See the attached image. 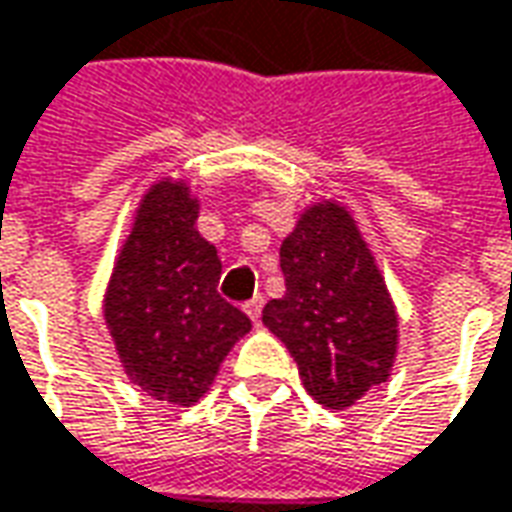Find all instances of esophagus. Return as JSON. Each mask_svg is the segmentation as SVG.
Returning a JSON list of instances; mask_svg holds the SVG:
<instances>
[{"mask_svg":"<svg viewBox=\"0 0 512 512\" xmlns=\"http://www.w3.org/2000/svg\"><path fill=\"white\" fill-rule=\"evenodd\" d=\"M262 307H264V298L262 296H253L250 301H245V312L250 315V321L256 324L259 321V315H262Z\"/></svg>","mask_w":512,"mask_h":512,"instance_id":"esophagus-1","label":"esophagus"}]
</instances>
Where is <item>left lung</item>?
<instances>
[{
	"label": "left lung",
	"instance_id": "left-lung-1",
	"mask_svg": "<svg viewBox=\"0 0 512 512\" xmlns=\"http://www.w3.org/2000/svg\"><path fill=\"white\" fill-rule=\"evenodd\" d=\"M287 293L262 310L296 358L304 389L327 408H346L386 383L397 352V315L355 219L335 202L298 219L279 250Z\"/></svg>",
	"mask_w": 512,
	"mask_h": 512
}]
</instances>
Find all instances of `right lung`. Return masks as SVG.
Segmentation results:
<instances>
[{"label": "right lung", "mask_w": 512, "mask_h": 512, "mask_svg": "<svg viewBox=\"0 0 512 512\" xmlns=\"http://www.w3.org/2000/svg\"><path fill=\"white\" fill-rule=\"evenodd\" d=\"M183 183H157L137 208L106 290L104 315L126 375L157 400L191 406L250 318L219 296L222 264L197 231Z\"/></svg>", "instance_id": "obj_1"}]
</instances>
